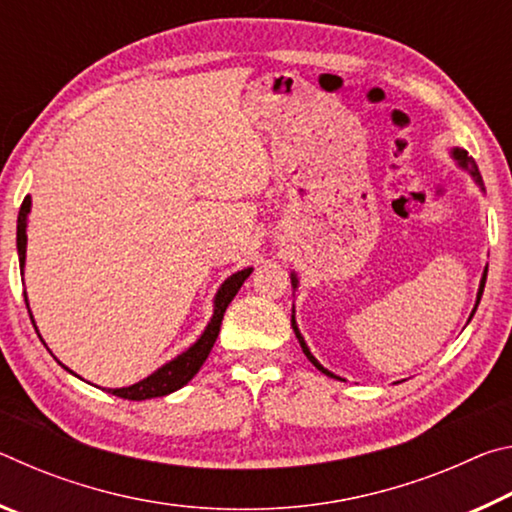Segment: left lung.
<instances>
[{
    "mask_svg": "<svg viewBox=\"0 0 512 512\" xmlns=\"http://www.w3.org/2000/svg\"><path fill=\"white\" fill-rule=\"evenodd\" d=\"M452 155H454V160L458 162V167H463V169H467L470 171V176L474 178V183L479 185L481 189H483V180H481V173H479V167H476V162L470 158V155H467V151H463V149H454L452 151ZM485 277H488V268H485L483 271V277H481V284H479V293H476V305H474V309H472V316H474V311H476V307H479V302H481V296H483V287H485ZM291 284H293V289L298 287V280H296V273H291ZM470 316V318H472ZM291 327H293V332H296V336H298V341H300V348H302V352L307 354V359L314 363V366L323 372V375H327V377H334V379H341V377H336V375H332V372H329L327 368H323L320 366V363L316 361V357L314 354L309 352V348H307V343H305V339H302V334H300V329H298V325H296V316H291Z\"/></svg>",
    "mask_w": 512,
    "mask_h": 512,
    "instance_id": "1",
    "label": "left lung"
}]
</instances>
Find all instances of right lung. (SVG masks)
Here are the masks:
<instances>
[{
  "label": "right lung",
  "mask_w": 512,
  "mask_h": 512,
  "mask_svg": "<svg viewBox=\"0 0 512 512\" xmlns=\"http://www.w3.org/2000/svg\"><path fill=\"white\" fill-rule=\"evenodd\" d=\"M31 212V196H27L22 201L20 207V214H17V255H20V268L24 273V259H27V216ZM253 273V268H244V271H237L232 273L228 280L221 284V289L216 291V298H214V314L210 318V323H207L205 332L201 334V339H198L192 348L185 350L183 354H178L176 359L164 363L162 368H158L142 381H137L133 386H126V388H108V393L117 395V397H124V400H133V402H140V400H151V397H162V395H169L173 391H178V388H183L189 379H192L201 366L207 359V354L214 348L216 343V336L221 332V320L225 309L232 302V298L237 296V291L241 289V284L246 282V277ZM24 300H27V293H24ZM27 309H29V300H27ZM31 323H33V316H31ZM72 372V370H69Z\"/></svg>",
  "instance_id": "1"
}]
</instances>
